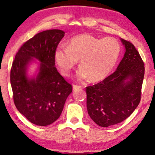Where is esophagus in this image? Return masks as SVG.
<instances>
[{
    "instance_id": "34e87169",
    "label": "esophagus",
    "mask_w": 155,
    "mask_h": 155,
    "mask_svg": "<svg viewBox=\"0 0 155 155\" xmlns=\"http://www.w3.org/2000/svg\"><path fill=\"white\" fill-rule=\"evenodd\" d=\"M72 89H73V90H74V91L80 90V89H81V86L77 85H72Z\"/></svg>"
}]
</instances>
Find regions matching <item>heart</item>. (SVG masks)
Here are the masks:
<instances>
[{"mask_svg":"<svg viewBox=\"0 0 155 155\" xmlns=\"http://www.w3.org/2000/svg\"><path fill=\"white\" fill-rule=\"evenodd\" d=\"M120 53V44L115 38L99 39L89 34H81L72 38L68 46H57L54 58L65 76L70 74L79 59L81 65L77 72L78 79L91 78L93 81H101L111 71Z\"/></svg>","mask_w":155,"mask_h":155,"instance_id":"heart-1","label":"heart"}]
</instances>
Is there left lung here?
<instances>
[{"instance_id": "obj_1", "label": "left lung", "mask_w": 155, "mask_h": 155, "mask_svg": "<svg viewBox=\"0 0 155 155\" xmlns=\"http://www.w3.org/2000/svg\"><path fill=\"white\" fill-rule=\"evenodd\" d=\"M120 40L125 52L117 70L101 82L86 87L88 114L102 127L124 121L141 99L144 64L133 44L122 38Z\"/></svg>"}]
</instances>
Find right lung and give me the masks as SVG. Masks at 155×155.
Instances as JSON below:
<instances>
[{
  "label": "right lung",
  "mask_w": 155,
  "mask_h": 155,
  "mask_svg": "<svg viewBox=\"0 0 155 155\" xmlns=\"http://www.w3.org/2000/svg\"><path fill=\"white\" fill-rule=\"evenodd\" d=\"M65 32L51 29L39 33L23 44L13 61L10 81L17 109L28 121L48 126L61 115L72 87L57 71L54 52ZM35 59L38 73L28 75V67Z\"/></svg>",
  "instance_id": "1"
}]
</instances>
